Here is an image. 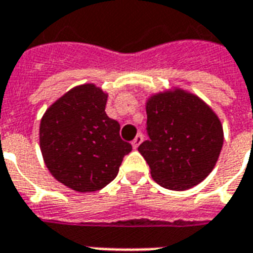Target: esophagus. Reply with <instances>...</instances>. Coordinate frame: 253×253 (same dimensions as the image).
Wrapping results in <instances>:
<instances>
[{
    "mask_svg": "<svg viewBox=\"0 0 253 253\" xmlns=\"http://www.w3.org/2000/svg\"><path fill=\"white\" fill-rule=\"evenodd\" d=\"M142 138H144V137H142V134H140V133H138L137 136L134 137V140L132 141V147H133L134 149H137L138 145H140V144L142 142Z\"/></svg>",
    "mask_w": 253,
    "mask_h": 253,
    "instance_id": "1",
    "label": "esophagus"
}]
</instances>
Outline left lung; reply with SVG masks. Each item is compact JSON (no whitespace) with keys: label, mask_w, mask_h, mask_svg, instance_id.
<instances>
[{"label":"left lung","mask_w":253,"mask_h":253,"mask_svg":"<svg viewBox=\"0 0 253 253\" xmlns=\"http://www.w3.org/2000/svg\"><path fill=\"white\" fill-rule=\"evenodd\" d=\"M149 140L138 152L161 187L185 191L212 172L223 148V125L196 94L174 88L147 101Z\"/></svg>","instance_id":"obj_1"}]
</instances>
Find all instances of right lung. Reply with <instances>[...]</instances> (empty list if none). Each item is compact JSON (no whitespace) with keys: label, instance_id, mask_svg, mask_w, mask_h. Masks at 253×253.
<instances>
[{"label":"right lung","instance_id":"obj_1","mask_svg":"<svg viewBox=\"0 0 253 253\" xmlns=\"http://www.w3.org/2000/svg\"><path fill=\"white\" fill-rule=\"evenodd\" d=\"M108 94L94 84L70 89L43 113L40 148L57 181L77 192H93L119 173L132 145L120 137V124L105 113Z\"/></svg>","mask_w":253,"mask_h":253}]
</instances>
